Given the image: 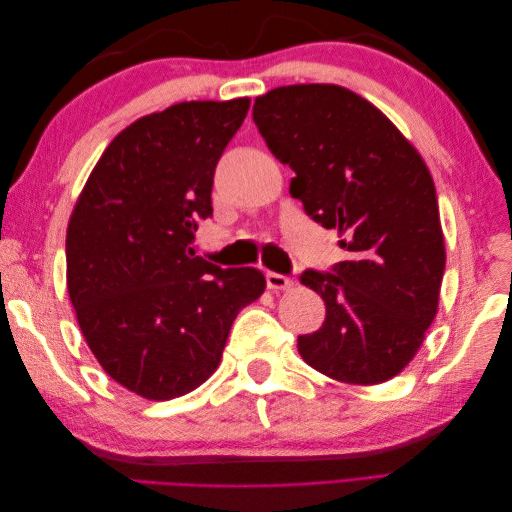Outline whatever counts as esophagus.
Instances as JSON below:
<instances>
[{
    "label": "esophagus",
    "mask_w": 512,
    "mask_h": 512,
    "mask_svg": "<svg viewBox=\"0 0 512 512\" xmlns=\"http://www.w3.org/2000/svg\"><path fill=\"white\" fill-rule=\"evenodd\" d=\"M267 286H269L271 290H290V288L294 286V282L290 280V277H286V275L269 271V273H267Z\"/></svg>",
    "instance_id": "1"
}]
</instances>
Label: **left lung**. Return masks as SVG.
I'll use <instances>...</instances> for the list:
<instances>
[{"instance_id":"8db88e82","label":"left lung","mask_w":512,"mask_h":512,"mask_svg":"<svg viewBox=\"0 0 512 512\" xmlns=\"http://www.w3.org/2000/svg\"><path fill=\"white\" fill-rule=\"evenodd\" d=\"M267 147L294 175L290 196L335 228L346 260L305 271L324 324L299 337L320 374L371 386L395 378L438 314L446 265L436 185L421 153L380 108L331 83L275 87L254 102Z\"/></svg>"}]
</instances>
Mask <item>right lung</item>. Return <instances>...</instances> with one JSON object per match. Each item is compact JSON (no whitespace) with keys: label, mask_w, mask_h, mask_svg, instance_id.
I'll return each mask as SVG.
<instances>
[{"label":"right lung","mask_w":512,"mask_h":512,"mask_svg":"<svg viewBox=\"0 0 512 512\" xmlns=\"http://www.w3.org/2000/svg\"><path fill=\"white\" fill-rule=\"evenodd\" d=\"M250 98L192 100L136 119L104 149L66 232V284L89 350L149 401L188 395L218 369L232 322L262 297L258 269L194 254L215 164Z\"/></svg>","instance_id":"obj_1"}]
</instances>
